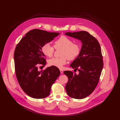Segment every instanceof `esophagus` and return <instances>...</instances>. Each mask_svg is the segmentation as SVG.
I'll return each mask as SVG.
<instances>
[{"label": "esophagus", "instance_id": "1", "mask_svg": "<svg viewBox=\"0 0 120 120\" xmlns=\"http://www.w3.org/2000/svg\"><path fill=\"white\" fill-rule=\"evenodd\" d=\"M60 73L62 74H63L64 73V71L62 70H60Z\"/></svg>", "mask_w": 120, "mask_h": 120}]
</instances>
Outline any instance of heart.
Listing matches in <instances>:
<instances>
[{
    "label": "heart",
    "mask_w": 120,
    "mask_h": 120,
    "mask_svg": "<svg viewBox=\"0 0 120 120\" xmlns=\"http://www.w3.org/2000/svg\"><path fill=\"white\" fill-rule=\"evenodd\" d=\"M54 47L56 48H62L61 56L59 58H53L48 60V63L50 66H55L61 68L66 64L67 60H73L79 56L81 52V47L77 43H73L71 39L64 36L60 37L54 43ZM43 54L46 56H52L54 48L50 43H44L41 47Z\"/></svg>",
    "instance_id": "b5f03b06"
}]
</instances>
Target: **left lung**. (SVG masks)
<instances>
[{
	"mask_svg": "<svg viewBox=\"0 0 120 120\" xmlns=\"http://www.w3.org/2000/svg\"><path fill=\"white\" fill-rule=\"evenodd\" d=\"M65 35L79 40L82 44L80 53L70 65L79 71V74L70 71L64 72L68 78L65 86L68 95L82 99L92 93L98 83L104 65L101 46L97 40L86 31L67 32Z\"/></svg>",
	"mask_w": 120,
	"mask_h": 120,
	"instance_id": "8db88e82",
	"label": "left lung"
}]
</instances>
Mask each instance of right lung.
<instances>
[{"mask_svg": "<svg viewBox=\"0 0 120 120\" xmlns=\"http://www.w3.org/2000/svg\"><path fill=\"white\" fill-rule=\"evenodd\" d=\"M60 33L34 29L25 34L16 45L14 53L16 76L20 87L29 96L43 99L50 94L51 87L60 72L55 66L38 70V64H46L42 45L53 41ZM44 66V65H43Z\"/></svg>", "mask_w": 120, "mask_h": 120, "instance_id": "1", "label": "right lung"}]
</instances>
